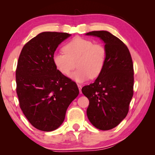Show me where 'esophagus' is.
<instances>
[{
  "label": "esophagus",
  "mask_w": 155,
  "mask_h": 155,
  "mask_svg": "<svg viewBox=\"0 0 155 155\" xmlns=\"http://www.w3.org/2000/svg\"><path fill=\"white\" fill-rule=\"evenodd\" d=\"M78 85V87L79 89V91H80V93H81V88H82V85H81V84H77Z\"/></svg>",
  "instance_id": "obj_1"
}]
</instances>
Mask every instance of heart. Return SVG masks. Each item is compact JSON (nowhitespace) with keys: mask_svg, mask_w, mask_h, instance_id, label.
<instances>
[{"mask_svg":"<svg viewBox=\"0 0 155 155\" xmlns=\"http://www.w3.org/2000/svg\"><path fill=\"white\" fill-rule=\"evenodd\" d=\"M62 52L52 56L56 69L65 77L70 75L77 64L78 69L71 76L77 82L99 77L105 65L107 49L103 44H94L91 40L76 37L63 47Z\"/></svg>","mask_w":155,"mask_h":155,"instance_id":"1","label":"heart"}]
</instances>
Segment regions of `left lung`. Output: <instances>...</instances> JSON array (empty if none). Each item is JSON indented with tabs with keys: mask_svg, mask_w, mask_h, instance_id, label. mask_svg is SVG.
<instances>
[{
	"mask_svg": "<svg viewBox=\"0 0 155 155\" xmlns=\"http://www.w3.org/2000/svg\"><path fill=\"white\" fill-rule=\"evenodd\" d=\"M86 35L101 38L107 52L101 75L81 90L90 101L87 115L96 128L110 130L125 118L129 110L134 85L132 57L126 44L108 31H91Z\"/></svg>",
	"mask_w": 155,
	"mask_h": 155,
	"instance_id": "8db88e82",
	"label": "left lung"
}]
</instances>
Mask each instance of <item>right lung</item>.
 Here are the masks:
<instances>
[{"label":"right lung","mask_w":155,"mask_h":155,"mask_svg":"<svg viewBox=\"0 0 155 155\" xmlns=\"http://www.w3.org/2000/svg\"><path fill=\"white\" fill-rule=\"evenodd\" d=\"M70 36L41 33L23 46L18 58L15 80L20 107L31 125L40 130L59 127L68 106L79 94L77 83L61 74L52 62L57 48Z\"/></svg>","instance_id":"add662e5"}]
</instances>
